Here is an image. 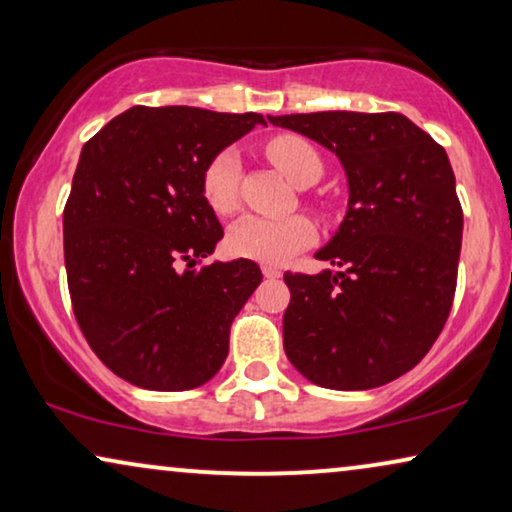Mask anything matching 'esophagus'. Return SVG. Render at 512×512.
<instances>
[{
	"label": "esophagus",
	"instance_id": "obj_1",
	"mask_svg": "<svg viewBox=\"0 0 512 512\" xmlns=\"http://www.w3.org/2000/svg\"><path fill=\"white\" fill-rule=\"evenodd\" d=\"M263 277H268V279H277V277H282V270L279 268H275V265H263Z\"/></svg>",
	"mask_w": 512,
	"mask_h": 512
}]
</instances>
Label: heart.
<instances>
[{"mask_svg":"<svg viewBox=\"0 0 512 512\" xmlns=\"http://www.w3.org/2000/svg\"><path fill=\"white\" fill-rule=\"evenodd\" d=\"M265 153L272 165L284 174L291 184L310 186L321 177V158L314 146L303 137L279 135L270 139ZM242 160L235 149H226L209 160L202 174V195L207 205L219 216H228L240 202ZM314 242V226L305 216H242L228 233V251L237 258H249L258 263H284L293 254L310 247Z\"/></svg>","mask_w":512,"mask_h":512,"instance_id":"heart-1","label":"heart"}]
</instances>
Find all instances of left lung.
<instances>
[{
	"instance_id": "obj_1",
	"label": "left lung",
	"mask_w": 512,
	"mask_h": 512,
	"mask_svg": "<svg viewBox=\"0 0 512 512\" xmlns=\"http://www.w3.org/2000/svg\"><path fill=\"white\" fill-rule=\"evenodd\" d=\"M268 121L333 151L349 188L345 219L314 254L328 268L284 275V352L319 387H382L424 359L452 310L464 212L450 158L396 111Z\"/></svg>"
}]
</instances>
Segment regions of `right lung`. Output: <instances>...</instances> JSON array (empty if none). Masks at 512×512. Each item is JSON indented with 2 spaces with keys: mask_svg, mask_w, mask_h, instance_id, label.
Returning a JSON list of instances; mask_svg holds the SVG:
<instances>
[{
  "mask_svg": "<svg viewBox=\"0 0 512 512\" xmlns=\"http://www.w3.org/2000/svg\"><path fill=\"white\" fill-rule=\"evenodd\" d=\"M258 123L254 111L132 107L83 144L62 214L69 296L97 359L135 387L195 389L226 361L263 275L247 258L195 268L223 237L202 174Z\"/></svg>",
  "mask_w": 512,
  "mask_h": 512,
  "instance_id": "right-lung-1",
  "label": "right lung"
}]
</instances>
